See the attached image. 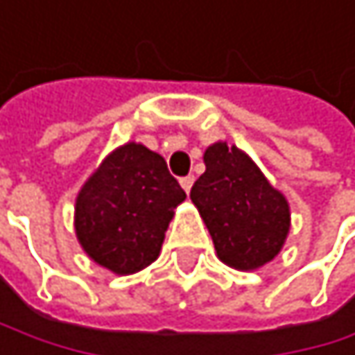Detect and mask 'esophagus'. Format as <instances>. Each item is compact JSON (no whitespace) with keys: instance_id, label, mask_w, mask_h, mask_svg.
I'll return each instance as SVG.
<instances>
[{"instance_id":"1","label":"esophagus","mask_w":355,"mask_h":355,"mask_svg":"<svg viewBox=\"0 0 355 355\" xmlns=\"http://www.w3.org/2000/svg\"><path fill=\"white\" fill-rule=\"evenodd\" d=\"M193 181H196V179H193L191 174H189V176H183V179H181V187L189 193V191H191V187H193Z\"/></svg>"}]
</instances>
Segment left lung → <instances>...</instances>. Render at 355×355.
Listing matches in <instances>:
<instances>
[{
	"instance_id": "8db88e82",
	"label": "left lung",
	"mask_w": 355,
	"mask_h": 355,
	"mask_svg": "<svg viewBox=\"0 0 355 355\" xmlns=\"http://www.w3.org/2000/svg\"><path fill=\"white\" fill-rule=\"evenodd\" d=\"M204 164L206 172L189 196L212 236L216 257L240 271L263 267L286 242L291 230L286 198L236 145H210Z\"/></svg>"
}]
</instances>
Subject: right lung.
<instances>
[{
  "label": "right lung",
  "mask_w": 355,
  "mask_h": 355,
  "mask_svg": "<svg viewBox=\"0 0 355 355\" xmlns=\"http://www.w3.org/2000/svg\"><path fill=\"white\" fill-rule=\"evenodd\" d=\"M166 159L141 143L111 151L75 200V236L86 254L117 275L151 265L174 208L185 200Z\"/></svg>",
  "instance_id": "right-lung-1"
}]
</instances>
